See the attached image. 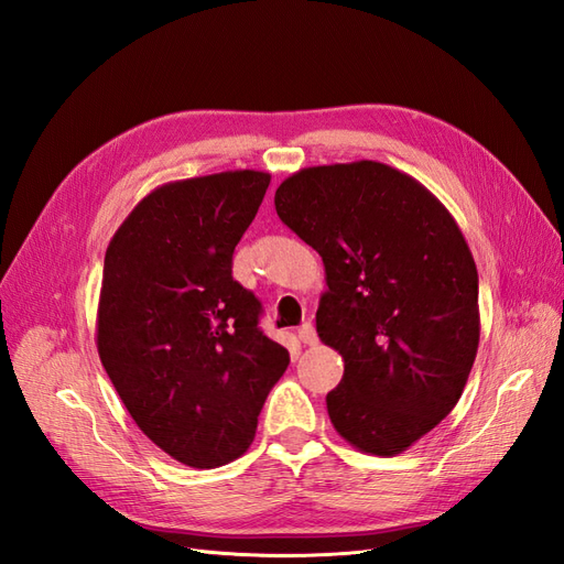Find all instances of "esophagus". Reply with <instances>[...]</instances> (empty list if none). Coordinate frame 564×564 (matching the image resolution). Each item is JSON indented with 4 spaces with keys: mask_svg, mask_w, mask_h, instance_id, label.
<instances>
[{
    "mask_svg": "<svg viewBox=\"0 0 564 564\" xmlns=\"http://www.w3.org/2000/svg\"><path fill=\"white\" fill-rule=\"evenodd\" d=\"M299 340L301 344H305V346H315L317 344V332H315V327L311 322H305L303 327L299 329Z\"/></svg>",
    "mask_w": 564,
    "mask_h": 564,
    "instance_id": "1",
    "label": "esophagus"
}]
</instances>
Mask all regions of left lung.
Masks as SVG:
<instances>
[{
    "label": "left lung",
    "instance_id": "left-lung-1",
    "mask_svg": "<svg viewBox=\"0 0 564 564\" xmlns=\"http://www.w3.org/2000/svg\"><path fill=\"white\" fill-rule=\"evenodd\" d=\"M275 209L324 263L317 336L344 357L336 433L365 454L406 452L456 406L480 344L464 232L429 187L373 160L301 169Z\"/></svg>",
    "mask_w": 564,
    "mask_h": 564
}]
</instances>
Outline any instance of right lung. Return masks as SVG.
Segmentation results:
<instances>
[{
	"instance_id": "right-lung-1",
	"label": "right lung",
	"mask_w": 564,
	"mask_h": 564,
	"mask_svg": "<svg viewBox=\"0 0 564 564\" xmlns=\"http://www.w3.org/2000/svg\"><path fill=\"white\" fill-rule=\"evenodd\" d=\"M270 174L172 181L112 235L96 348L135 425L191 468L240 458L289 352L259 329L261 303L232 280V251Z\"/></svg>"
}]
</instances>
